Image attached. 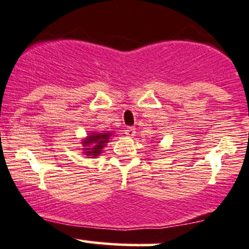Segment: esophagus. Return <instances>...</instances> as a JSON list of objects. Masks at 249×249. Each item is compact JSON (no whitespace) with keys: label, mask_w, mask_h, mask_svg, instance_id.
Masks as SVG:
<instances>
[{"label":"esophagus","mask_w":249,"mask_h":249,"mask_svg":"<svg viewBox=\"0 0 249 249\" xmlns=\"http://www.w3.org/2000/svg\"><path fill=\"white\" fill-rule=\"evenodd\" d=\"M135 128L134 127H128V128H125V130H124V134L128 136V138H133V136L135 135Z\"/></svg>","instance_id":"esophagus-1"}]
</instances>
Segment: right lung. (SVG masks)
Wrapping results in <instances>:
<instances>
[{
    "instance_id": "add662e5",
    "label": "right lung",
    "mask_w": 249,
    "mask_h": 249,
    "mask_svg": "<svg viewBox=\"0 0 249 249\" xmlns=\"http://www.w3.org/2000/svg\"><path fill=\"white\" fill-rule=\"evenodd\" d=\"M111 133H97V134H90L87 138V140L83 142V145L85 147V154L91 157H97L102 153L103 147L106 146V143L108 142L109 139H110Z\"/></svg>"
}]
</instances>
